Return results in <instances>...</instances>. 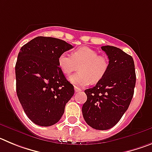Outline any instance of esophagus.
<instances>
[{
	"label": "esophagus",
	"instance_id": "1",
	"mask_svg": "<svg viewBox=\"0 0 152 152\" xmlns=\"http://www.w3.org/2000/svg\"><path fill=\"white\" fill-rule=\"evenodd\" d=\"M75 92H80V91H81L82 90L80 89V88H77V87H76V86H75Z\"/></svg>",
	"mask_w": 152,
	"mask_h": 152
}]
</instances>
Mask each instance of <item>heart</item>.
<instances>
[{"label": "heart", "mask_w": 152, "mask_h": 152, "mask_svg": "<svg viewBox=\"0 0 152 152\" xmlns=\"http://www.w3.org/2000/svg\"><path fill=\"white\" fill-rule=\"evenodd\" d=\"M58 64L64 75H69L77 70L78 72L71 75L69 80L77 86H88L97 83L107 73L110 61L105 56H100L89 47L82 46L72 52V56L62 52L58 58Z\"/></svg>", "instance_id": "b5f03b06"}]
</instances>
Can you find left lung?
<instances>
[{"label": "left lung", "mask_w": 152, "mask_h": 152, "mask_svg": "<svg viewBox=\"0 0 152 152\" xmlns=\"http://www.w3.org/2000/svg\"><path fill=\"white\" fill-rule=\"evenodd\" d=\"M110 61L107 73L94 88L84 91L87 101L82 107L85 122L98 130L113 127L129 108L135 86L133 58L119 48L101 47Z\"/></svg>", "instance_id": "1"}]
</instances>
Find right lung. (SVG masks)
I'll list each match as a JSON object with an SVG mask.
<instances>
[{
	"label": "right lung",
	"mask_w": 152,
	"mask_h": 152,
	"mask_svg": "<svg viewBox=\"0 0 152 152\" xmlns=\"http://www.w3.org/2000/svg\"><path fill=\"white\" fill-rule=\"evenodd\" d=\"M73 46L64 40L38 36L22 46L15 66L17 94L31 121L50 126L59 121L75 94L58 64Z\"/></svg>",
	"instance_id": "add662e5"
}]
</instances>
